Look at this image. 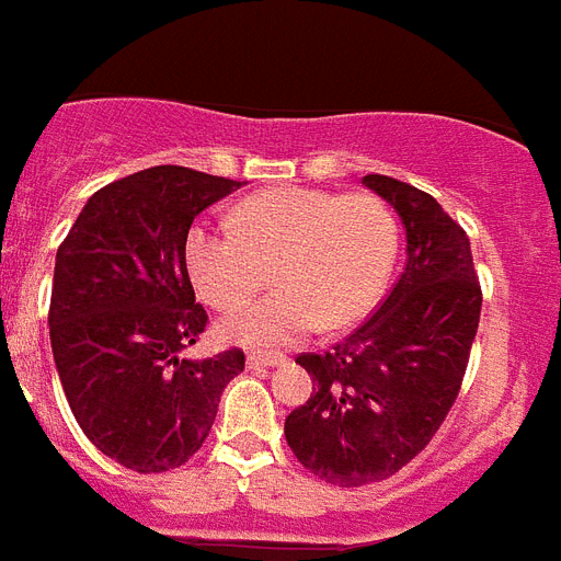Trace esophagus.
I'll list each match as a JSON object with an SVG mask.
<instances>
[{"mask_svg": "<svg viewBox=\"0 0 561 561\" xmlns=\"http://www.w3.org/2000/svg\"><path fill=\"white\" fill-rule=\"evenodd\" d=\"M286 355L284 353H249L247 364L249 369H266V367H277V364H284Z\"/></svg>", "mask_w": 561, "mask_h": 561, "instance_id": "34e87169", "label": "esophagus"}]
</instances>
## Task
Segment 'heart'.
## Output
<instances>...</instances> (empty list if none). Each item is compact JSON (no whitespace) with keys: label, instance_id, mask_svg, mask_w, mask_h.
I'll return each mask as SVG.
<instances>
[{"label":"heart","instance_id":"heart-1","mask_svg":"<svg viewBox=\"0 0 561 561\" xmlns=\"http://www.w3.org/2000/svg\"><path fill=\"white\" fill-rule=\"evenodd\" d=\"M398 226L367 192L266 188L240 203L234 220L201 217L183 261L201 298L217 309L242 302L276 266L282 284L220 321L231 344L277 346L312 330H344L373 309L392 272Z\"/></svg>","mask_w":561,"mask_h":561}]
</instances>
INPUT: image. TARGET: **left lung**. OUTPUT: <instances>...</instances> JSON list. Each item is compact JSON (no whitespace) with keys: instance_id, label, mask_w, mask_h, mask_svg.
<instances>
[{"instance_id":"8db88e82","label":"left lung","mask_w":561,"mask_h":561,"mask_svg":"<svg viewBox=\"0 0 561 561\" xmlns=\"http://www.w3.org/2000/svg\"><path fill=\"white\" fill-rule=\"evenodd\" d=\"M407 231V263L381 307L330 353H304L307 404L284 433L300 465L337 488L390 479L410 465L461 390L481 314L470 238L427 192L367 174Z\"/></svg>"}]
</instances>
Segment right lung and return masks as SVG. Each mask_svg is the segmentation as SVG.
I'll list each match as a JSON object with an SVG mask.
<instances>
[{
  "label": "right lung",
  "mask_w": 561,
  "mask_h": 561,
  "mask_svg": "<svg viewBox=\"0 0 561 561\" xmlns=\"http://www.w3.org/2000/svg\"><path fill=\"white\" fill-rule=\"evenodd\" d=\"M243 183L154 165L91 194L57 249L50 350L73 419L134 473L186 465L215 424L243 353L183 358L208 314L183 243L194 217Z\"/></svg>",
  "instance_id": "1"
}]
</instances>
